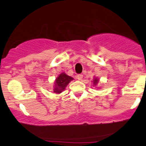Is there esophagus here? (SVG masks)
I'll use <instances>...</instances> for the list:
<instances>
[{"label": "esophagus", "instance_id": "obj_1", "mask_svg": "<svg viewBox=\"0 0 146 146\" xmlns=\"http://www.w3.org/2000/svg\"><path fill=\"white\" fill-rule=\"evenodd\" d=\"M77 79H78V80H79V81L82 80V79H83V75H81V74L77 75Z\"/></svg>", "mask_w": 146, "mask_h": 146}]
</instances>
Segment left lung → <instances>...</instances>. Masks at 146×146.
Returning <instances> with one entry per match:
<instances>
[{
    "mask_svg": "<svg viewBox=\"0 0 146 146\" xmlns=\"http://www.w3.org/2000/svg\"><path fill=\"white\" fill-rule=\"evenodd\" d=\"M99 80L98 79V78H94V80H93V83H94L95 85H96L98 84Z\"/></svg>",
    "mask_w": 146,
    "mask_h": 146,
    "instance_id": "left-lung-1",
    "label": "left lung"
}]
</instances>
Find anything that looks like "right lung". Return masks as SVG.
Here are the masks:
<instances>
[{
    "instance_id": "add662e5",
    "label": "right lung",
    "mask_w": 146,
    "mask_h": 146,
    "mask_svg": "<svg viewBox=\"0 0 146 146\" xmlns=\"http://www.w3.org/2000/svg\"><path fill=\"white\" fill-rule=\"evenodd\" d=\"M73 79V77L66 75L65 73H62L56 79L55 85H54L53 92L59 94L65 90V87L70 83V81Z\"/></svg>"
}]
</instances>
